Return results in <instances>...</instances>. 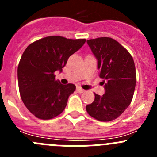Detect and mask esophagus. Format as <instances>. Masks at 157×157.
<instances>
[{
    "label": "esophagus",
    "mask_w": 157,
    "mask_h": 157,
    "mask_svg": "<svg viewBox=\"0 0 157 157\" xmlns=\"http://www.w3.org/2000/svg\"><path fill=\"white\" fill-rule=\"evenodd\" d=\"M76 90H77V92L78 93H79V94H82V93H83L84 92V90H83V89H82L81 87H79V86H78L77 88H76Z\"/></svg>",
    "instance_id": "obj_1"
}]
</instances>
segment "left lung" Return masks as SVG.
I'll list each match as a JSON object with an SVG mask.
<instances>
[{
    "instance_id": "8db88e82",
    "label": "left lung",
    "mask_w": 157,
    "mask_h": 157,
    "mask_svg": "<svg viewBox=\"0 0 157 157\" xmlns=\"http://www.w3.org/2000/svg\"><path fill=\"white\" fill-rule=\"evenodd\" d=\"M98 59L100 78L105 93L86 105L88 114L101 122L116 120L130 105L136 85V70L130 52L113 38L108 37L87 40Z\"/></svg>"
}]
</instances>
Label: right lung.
<instances>
[{
  "label": "right lung",
  "mask_w": 157,
  "mask_h": 157,
  "mask_svg": "<svg viewBox=\"0 0 157 157\" xmlns=\"http://www.w3.org/2000/svg\"><path fill=\"white\" fill-rule=\"evenodd\" d=\"M86 39L48 36L31 43L25 49L18 66V83L22 101L32 114L50 120L61 114L75 86L62 85L54 72L62 71L68 58Z\"/></svg>",
  "instance_id": "add662e5"
}]
</instances>
